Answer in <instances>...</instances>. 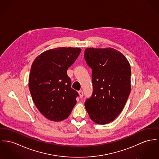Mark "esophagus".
I'll return each instance as SVG.
<instances>
[{"label": "esophagus", "mask_w": 159, "mask_h": 159, "mask_svg": "<svg viewBox=\"0 0 159 159\" xmlns=\"http://www.w3.org/2000/svg\"><path fill=\"white\" fill-rule=\"evenodd\" d=\"M78 93H79V95H80V98H83V97L84 94H83V92L82 90H80V91H78Z\"/></svg>", "instance_id": "obj_1"}]
</instances>
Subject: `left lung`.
<instances>
[{"instance_id":"1","label":"left lung","mask_w":159,"mask_h":159,"mask_svg":"<svg viewBox=\"0 0 159 159\" xmlns=\"http://www.w3.org/2000/svg\"><path fill=\"white\" fill-rule=\"evenodd\" d=\"M84 59L92 69L93 83L85 109L96 124H108L120 113L130 93V65L122 53L113 48H87Z\"/></svg>"}]
</instances>
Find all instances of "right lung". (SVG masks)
<instances>
[{
	"mask_svg": "<svg viewBox=\"0 0 159 159\" xmlns=\"http://www.w3.org/2000/svg\"><path fill=\"white\" fill-rule=\"evenodd\" d=\"M80 48H58L46 51L34 61L29 78L32 100L48 119L67 118L76 103L78 92L71 88L67 70L78 57Z\"/></svg>",
	"mask_w": 159,
	"mask_h": 159,
	"instance_id": "obj_1",
	"label": "right lung"
}]
</instances>
